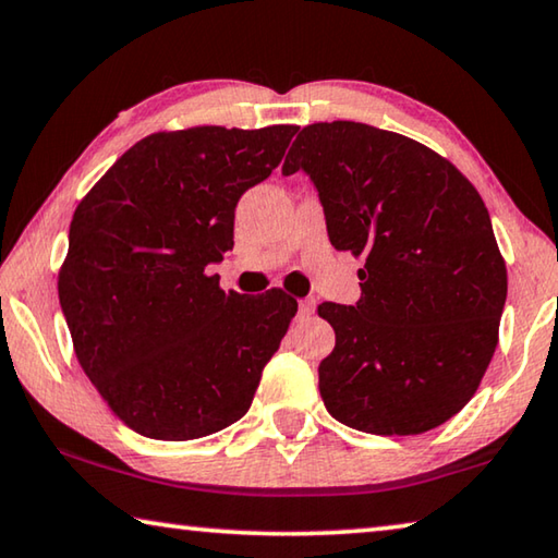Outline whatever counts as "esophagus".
<instances>
[{"instance_id":"34e87169","label":"esophagus","mask_w":558,"mask_h":558,"mask_svg":"<svg viewBox=\"0 0 558 558\" xmlns=\"http://www.w3.org/2000/svg\"><path fill=\"white\" fill-rule=\"evenodd\" d=\"M315 313V300H300L298 303V315L300 317H311Z\"/></svg>"}]
</instances>
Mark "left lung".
Instances as JSON below:
<instances>
[{"instance_id":"left-lung-1","label":"left lung","mask_w":558,"mask_h":558,"mask_svg":"<svg viewBox=\"0 0 558 558\" xmlns=\"http://www.w3.org/2000/svg\"><path fill=\"white\" fill-rule=\"evenodd\" d=\"M305 171L330 243L365 258L355 305L323 303L335 350L327 412L369 435H422L462 410L489 367L507 265L474 185L417 141L355 121L300 131L282 175Z\"/></svg>"}]
</instances>
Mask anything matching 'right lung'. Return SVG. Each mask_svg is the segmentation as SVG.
I'll use <instances>...</instances> for the list:
<instances>
[{
	"label": "right lung",
	"instance_id": "1",
	"mask_svg": "<svg viewBox=\"0 0 558 558\" xmlns=\"http://www.w3.org/2000/svg\"><path fill=\"white\" fill-rule=\"evenodd\" d=\"M295 131L151 134L76 206L59 303L78 365L138 435L198 439L251 410L298 303L278 288L226 293L206 268L233 247L238 201Z\"/></svg>",
	"mask_w": 558,
	"mask_h": 558
}]
</instances>
